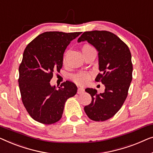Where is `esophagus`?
I'll return each instance as SVG.
<instances>
[{
	"instance_id": "esophagus-1",
	"label": "esophagus",
	"mask_w": 153,
	"mask_h": 153,
	"mask_svg": "<svg viewBox=\"0 0 153 153\" xmlns=\"http://www.w3.org/2000/svg\"><path fill=\"white\" fill-rule=\"evenodd\" d=\"M84 92H85V89H84L83 88H78V89H77V93L78 94H83Z\"/></svg>"
}]
</instances>
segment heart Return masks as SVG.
Returning <instances> with one entry per match:
<instances>
[{"label":"heart","instance_id":"heart-1","mask_svg":"<svg viewBox=\"0 0 153 153\" xmlns=\"http://www.w3.org/2000/svg\"><path fill=\"white\" fill-rule=\"evenodd\" d=\"M95 51L94 50V48L92 47L91 45L89 44H85L84 45L82 46V53H88V52H90V51ZM66 55H64V59H63V62L64 63H65L66 62ZM89 77H90V75L89 74H87V73H85V72H82V73H79V74H77L76 75H75L73 77V79H74V82L76 83H77V85H82L84 84L87 83L88 80H89Z\"/></svg>","mask_w":153,"mask_h":153}]
</instances>
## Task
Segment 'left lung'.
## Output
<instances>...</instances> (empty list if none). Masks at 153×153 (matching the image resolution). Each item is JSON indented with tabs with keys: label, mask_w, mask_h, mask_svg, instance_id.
<instances>
[{
	"label": "left lung",
	"mask_w": 153,
	"mask_h": 153,
	"mask_svg": "<svg viewBox=\"0 0 153 153\" xmlns=\"http://www.w3.org/2000/svg\"><path fill=\"white\" fill-rule=\"evenodd\" d=\"M87 42L98 52L100 74L96 77L105 85L103 93L87 88L85 91L91 96V102L85 107L90 119L104 121L114 116L128 96L132 79V56L128 46L114 34L108 31L85 32L77 42Z\"/></svg>",
	"instance_id": "obj_1"
}]
</instances>
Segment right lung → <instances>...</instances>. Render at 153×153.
<instances>
[{
  "mask_svg": "<svg viewBox=\"0 0 153 153\" xmlns=\"http://www.w3.org/2000/svg\"><path fill=\"white\" fill-rule=\"evenodd\" d=\"M80 34L46 32L25 48L19 66V85L23 105L36 121L47 125L57 122L66 100L76 94L77 88L71 82L57 88L50 81L54 71L62 67L66 47Z\"/></svg>",
  "mask_w": 153,
  "mask_h": 153,
  "instance_id": "right-lung-1",
  "label": "right lung"
}]
</instances>
